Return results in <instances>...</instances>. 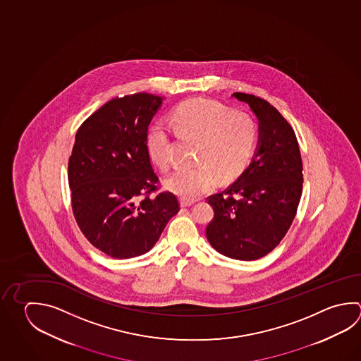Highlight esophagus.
<instances>
[{
	"instance_id": "esophagus-1",
	"label": "esophagus",
	"mask_w": 361,
	"mask_h": 361,
	"mask_svg": "<svg viewBox=\"0 0 361 361\" xmlns=\"http://www.w3.org/2000/svg\"><path fill=\"white\" fill-rule=\"evenodd\" d=\"M195 204V201H190V200H184V198H180V206L182 207H190L192 204Z\"/></svg>"
}]
</instances>
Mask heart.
Instances as JSON below:
<instances>
[{"instance_id":"heart-1","label":"heart","mask_w":361,"mask_h":361,"mask_svg":"<svg viewBox=\"0 0 361 361\" xmlns=\"http://www.w3.org/2000/svg\"><path fill=\"white\" fill-rule=\"evenodd\" d=\"M173 123L179 131L202 140L198 151V161L202 164L180 169L165 179V187L184 200L210 192L219 177L231 180L242 176L255 155L258 128L247 113L233 111L207 99H192L177 106ZM145 144L151 160L161 171H168L171 165L168 127L161 122L151 126Z\"/></svg>"}]
</instances>
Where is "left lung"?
<instances>
[{
    "instance_id": "1",
    "label": "left lung",
    "mask_w": 361,
    "mask_h": 361,
    "mask_svg": "<svg viewBox=\"0 0 361 361\" xmlns=\"http://www.w3.org/2000/svg\"><path fill=\"white\" fill-rule=\"evenodd\" d=\"M258 119V142L248 168L223 193L209 197L206 228L214 250L239 261L269 255L286 235L302 190V164L294 130L280 111L250 94L231 95Z\"/></svg>"
}]
</instances>
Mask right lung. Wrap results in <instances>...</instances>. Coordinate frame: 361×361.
Masks as SVG:
<instances>
[{
	"instance_id": "add662e5",
	"label": "right lung",
	"mask_w": 361,
	"mask_h": 361,
	"mask_svg": "<svg viewBox=\"0 0 361 361\" xmlns=\"http://www.w3.org/2000/svg\"><path fill=\"white\" fill-rule=\"evenodd\" d=\"M164 99H111L76 133L68 160L73 216L95 248L117 259L147 253L179 211L171 192L150 197L159 178L145 137Z\"/></svg>"
}]
</instances>
